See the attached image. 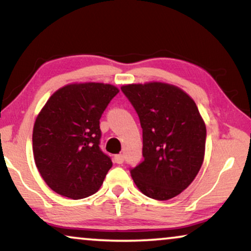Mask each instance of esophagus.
<instances>
[{"label":"esophagus","instance_id":"obj_1","mask_svg":"<svg viewBox=\"0 0 251 251\" xmlns=\"http://www.w3.org/2000/svg\"><path fill=\"white\" fill-rule=\"evenodd\" d=\"M114 161H115V163L122 164L123 162H125V155H123V154H118V155L114 156Z\"/></svg>","mask_w":251,"mask_h":251}]
</instances>
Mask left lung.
<instances>
[{
    "mask_svg": "<svg viewBox=\"0 0 251 251\" xmlns=\"http://www.w3.org/2000/svg\"><path fill=\"white\" fill-rule=\"evenodd\" d=\"M138 114L143 156L130 169L137 187L155 200H169L188 187L203 162L207 130L193 99L174 85H123Z\"/></svg>",
    "mask_w": 251,
    "mask_h": 251,
    "instance_id": "left-lung-1",
    "label": "left lung"
}]
</instances>
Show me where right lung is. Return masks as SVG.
<instances>
[{
	"mask_svg": "<svg viewBox=\"0 0 251 251\" xmlns=\"http://www.w3.org/2000/svg\"><path fill=\"white\" fill-rule=\"evenodd\" d=\"M118 92L111 84H68L54 92L37 115L34 160L56 193L78 200L100 188L112 160L99 147V120Z\"/></svg>",
	"mask_w": 251,
	"mask_h": 251,
	"instance_id": "right-lung-1",
	"label": "right lung"
}]
</instances>
